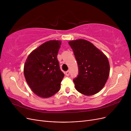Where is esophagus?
<instances>
[{"label":"esophagus","mask_w":131,"mask_h":131,"mask_svg":"<svg viewBox=\"0 0 131 131\" xmlns=\"http://www.w3.org/2000/svg\"><path fill=\"white\" fill-rule=\"evenodd\" d=\"M65 74L67 75V76H68V75L70 74V71L69 70L67 71V72H65Z\"/></svg>","instance_id":"obj_1"}]
</instances>
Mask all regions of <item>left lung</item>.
Returning <instances> with one entry per match:
<instances>
[{
  "instance_id": "left-lung-1",
  "label": "left lung",
  "mask_w": 131,
  "mask_h": 131,
  "mask_svg": "<svg viewBox=\"0 0 131 131\" xmlns=\"http://www.w3.org/2000/svg\"><path fill=\"white\" fill-rule=\"evenodd\" d=\"M68 43L79 68L78 76L73 80L75 89L86 96L97 93L104 86L109 77L108 58L89 41L78 39Z\"/></svg>"
}]
</instances>
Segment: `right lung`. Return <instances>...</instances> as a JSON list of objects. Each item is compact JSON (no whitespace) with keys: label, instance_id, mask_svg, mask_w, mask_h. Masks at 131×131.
I'll return each instance as SVG.
<instances>
[{"label":"right lung","instance_id":"right-lung-1","mask_svg":"<svg viewBox=\"0 0 131 131\" xmlns=\"http://www.w3.org/2000/svg\"><path fill=\"white\" fill-rule=\"evenodd\" d=\"M61 45L59 40H50L35 49L28 56L24 66L26 80L33 92L42 98L58 92L64 76L57 59Z\"/></svg>","mask_w":131,"mask_h":131}]
</instances>
